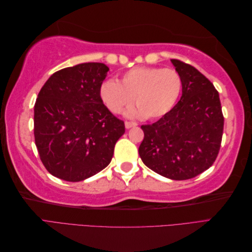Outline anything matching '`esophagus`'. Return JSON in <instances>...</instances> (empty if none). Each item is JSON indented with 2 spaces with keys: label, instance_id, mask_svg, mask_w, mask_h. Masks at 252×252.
Masks as SVG:
<instances>
[{
  "label": "esophagus",
  "instance_id": "1",
  "mask_svg": "<svg viewBox=\"0 0 252 252\" xmlns=\"http://www.w3.org/2000/svg\"><path fill=\"white\" fill-rule=\"evenodd\" d=\"M136 125V123H134V122H125V127L127 128V129H129V128H132V127H135Z\"/></svg>",
  "mask_w": 252,
  "mask_h": 252
}]
</instances>
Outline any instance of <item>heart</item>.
Returning <instances> with one entry per match:
<instances>
[{"instance_id": "obj_1", "label": "heart", "mask_w": 252, "mask_h": 252, "mask_svg": "<svg viewBox=\"0 0 252 252\" xmlns=\"http://www.w3.org/2000/svg\"><path fill=\"white\" fill-rule=\"evenodd\" d=\"M182 79L172 68L135 67L123 74L120 82L105 81L100 88L104 105L113 113H120L132 103L136 108L127 111L128 117L157 120L166 116L177 104L182 93Z\"/></svg>"}]
</instances>
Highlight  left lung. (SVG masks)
I'll list each match as a JSON object with an SVG mask.
<instances>
[{"instance_id": "left-lung-1", "label": "left lung", "mask_w": 252, "mask_h": 252, "mask_svg": "<svg viewBox=\"0 0 252 252\" xmlns=\"http://www.w3.org/2000/svg\"><path fill=\"white\" fill-rule=\"evenodd\" d=\"M182 79L177 105L156 123L142 125L143 163L171 180H188L207 170L222 142L224 117L213 84L191 65L171 60Z\"/></svg>"}]
</instances>
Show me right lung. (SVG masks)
<instances>
[{
    "label": "right lung",
    "instance_id": "1",
    "mask_svg": "<svg viewBox=\"0 0 252 252\" xmlns=\"http://www.w3.org/2000/svg\"><path fill=\"white\" fill-rule=\"evenodd\" d=\"M109 68L83 63L53 73L34 104V141L53 177L80 182L111 162L124 122L103 104L100 88Z\"/></svg>",
    "mask_w": 252,
    "mask_h": 252
}]
</instances>
